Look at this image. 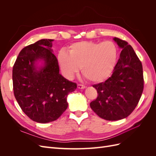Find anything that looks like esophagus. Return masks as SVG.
I'll return each mask as SVG.
<instances>
[{
  "label": "esophagus",
  "instance_id": "obj_1",
  "mask_svg": "<svg viewBox=\"0 0 156 156\" xmlns=\"http://www.w3.org/2000/svg\"><path fill=\"white\" fill-rule=\"evenodd\" d=\"M77 88H79V89H84V88H86V87L84 86V85H83V84H77Z\"/></svg>",
  "mask_w": 156,
  "mask_h": 156
}]
</instances>
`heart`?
<instances>
[{"label": "heart", "mask_w": 156, "mask_h": 156, "mask_svg": "<svg viewBox=\"0 0 156 156\" xmlns=\"http://www.w3.org/2000/svg\"><path fill=\"white\" fill-rule=\"evenodd\" d=\"M69 54L60 51L58 62L67 77H72L81 68L83 77L92 83H100L110 76L117 59L118 49L112 41L102 43L76 42L69 47Z\"/></svg>", "instance_id": "1"}]
</instances>
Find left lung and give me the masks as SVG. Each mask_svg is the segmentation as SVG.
I'll list each match as a JSON object with an SVG mask.
<instances>
[{
  "mask_svg": "<svg viewBox=\"0 0 156 156\" xmlns=\"http://www.w3.org/2000/svg\"><path fill=\"white\" fill-rule=\"evenodd\" d=\"M114 40L122 49L111 76L105 82L94 84L98 97L90 105L103 119L119 120L134 111L144 88L143 66L133 49L118 37Z\"/></svg>",
  "mask_w": 156,
  "mask_h": 156,
  "instance_id": "obj_1",
  "label": "left lung"
}]
</instances>
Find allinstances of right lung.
Returning <instances> with one entry per match:
<instances>
[{
  "instance_id": "1",
  "label": "right lung",
  "mask_w": 156,
  "mask_h": 156,
  "mask_svg": "<svg viewBox=\"0 0 156 156\" xmlns=\"http://www.w3.org/2000/svg\"><path fill=\"white\" fill-rule=\"evenodd\" d=\"M53 41L43 39L25 47L13 66L14 96L25 114L38 123L57 120L68 106V94L77 88L76 83L59 73ZM39 59L44 61V66L37 70L35 62Z\"/></svg>"
}]
</instances>
